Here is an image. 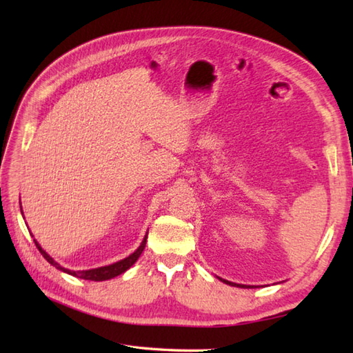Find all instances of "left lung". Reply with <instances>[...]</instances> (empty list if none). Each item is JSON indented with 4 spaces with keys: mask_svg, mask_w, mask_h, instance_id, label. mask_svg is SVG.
Listing matches in <instances>:
<instances>
[{
    "mask_svg": "<svg viewBox=\"0 0 353 353\" xmlns=\"http://www.w3.org/2000/svg\"><path fill=\"white\" fill-rule=\"evenodd\" d=\"M224 283H228V285H232V287H239V288H253V287H250V285H239V283H234V282H229V281H224V279H221Z\"/></svg>",
    "mask_w": 353,
    "mask_h": 353,
    "instance_id": "left-lung-1",
    "label": "left lung"
}]
</instances>
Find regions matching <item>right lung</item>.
Instances as JSON below:
<instances>
[{"label": "right lung", "mask_w": 353, "mask_h": 353, "mask_svg": "<svg viewBox=\"0 0 353 353\" xmlns=\"http://www.w3.org/2000/svg\"><path fill=\"white\" fill-rule=\"evenodd\" d=\"M21 212H22V209H21ZM145 243H147V235L144 236V239H142L141 245L130 254V256H127V258H124V259H121V261H118V262H115V264H110V265H106V267L92 268V270H81V272H72V270H68V268L62 267L61 264H57V262H56L54 259H52L47 252L42 250V247H41L39 244H37V241L34 239L36 247H37V249H39L42 256H43L45 259H47L51 265H54L57 270H61V272H63V273H68V274H71V276L80 277V279H85V281H108V279H112V277H115V276H118V274L124 273L125 270H129V268L134 264V262L138 261V258L141 256L142 250H144Z\"/></svg>", "instance_id": "right-lung-1"}]
</instances>
